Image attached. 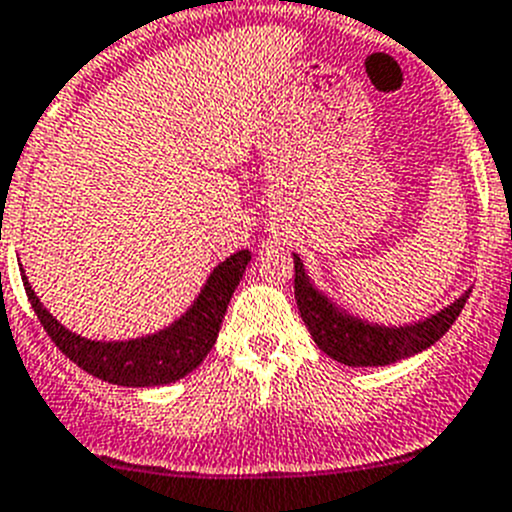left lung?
Wrapping results in <instances>:
<instances>
[{
  "label": "left lung",
  "instance_id": "1",
  "mask_svg": "<svg viewBox=\"0 0 512 512\" xmlns=\"http://www.w3.org/2000/svg\"><path fill=\"white\" fill-rule=\"evenodd\" d=\"M293 262H296V303L303 324L308 326L313 342L319 344L321 352L349 367L393 365L398 359L423 352L449 331L472 293L467 290L444 311L434 313L431 319L418 321V324L375 326L339 311L329 298L321 296L319 290L308 283V275L298 255H293Z\"/></svg>",
  "mask_w": 512,
  "mask_h": 512
}]
</instances>
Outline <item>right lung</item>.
Returning a JSON list of instances; mask_svg holds the SVG:
<instances>
[{
	"instance_id": "add662e5",
	"label": "right lung",
	"mask_w": 512,
	"mask_h": 512,
	"mask_svg": "<svg viewBox=\"0 0 512 512\" xmlns=\"http://www.w3.org/2000/svg\"><path fill=\"white\" fill-rule=\"evenodd\" d=\"M250 257L247 250L227 257L206 280L201 296L193 301L186 316L158 334L132 339V342H91L73 334L45 311L25 275H22V283H25L27 301L38 313L43 329L71 362H76L89 375L114 382V385L150 388V385L181 380L204 362V357L216 344L229 298L245 275Z\"/></svg>"
}]
</instances>
